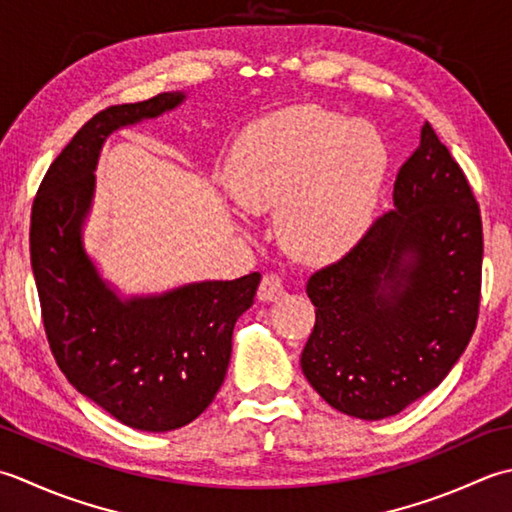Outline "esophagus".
<instances>
[{
  "instance_id": "obj_1",
  "label": "esophagus",
  "mask_w": 512,
  "mask_h": 512,
  "mask_svg": "<svg viewBox=\"0 0 512 512\" xmlns=\"http://www.w3.org/2000/svg\"><path fill=\"white\" fill-rule=\"evenodd\" d=\"M285 296V287H283V278L278 274H267L260 280L258 287V300L263 302H276Z\"/></svg>"
}]
</instances>
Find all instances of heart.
I'll return each mask as SVG.
<instances>
[{
  "label": "heart",
  "instance_id": "b5f03b06",
  "mask_svg": "<svg viewBox=\"0 0 512 512\" xmlns=\"http://www.w3.org/2000/svg\"><path fill=\"white\" fill-rule=\"evenodd\" d=\"M384 165L387 152L369 123L294 106L256 121L236 139L223 185L241 210L276 212L289 254L325 263L367 232Z\"/></svg>",
  "mask_w": 512,
  "mask_h": 512
}]
</instances>
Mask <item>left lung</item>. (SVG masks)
Listing matches in <instances>:
<instances>
[{
  "label": "left lung",
  "mask_w": 512,
  "mask_h": 512,
  "mask_svg": "<svg viewBox=\"0 0 512 512\" xmlns=\"http://www.w3.org/2000/svg\"><path fill=\"white\" fill-rule=\"evenodd\" d=\"M482 216L431 123L393 183V210L307 296L300 367L333 409L382 420L433 391L471 340L482 289Z\"/></svg>",
  "instance_id": "left-lung-1"
}]
</instances>
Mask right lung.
<instances>
[{
    "mask_svg": "<svg viewBox=\"0 0 512 512\" xmlns=\"http://www.w3.org/2000/svg\"><path fill=\"white\" fill-rule=\"evenodd\" d=\"M185 99L181 90L163 92L95 114L48 168L30 216V265L59 369L103 411L152 433L181 429L212 404L232 356L234 325L260 283L254 271L123 296L86 252L83 227L103 143Z\"/></svg>",
    "mask_w": 512,
    "mask_h": 512,
    "instance_id": "right-lung-1",
    "label": "right lung"
}]
</instances>
